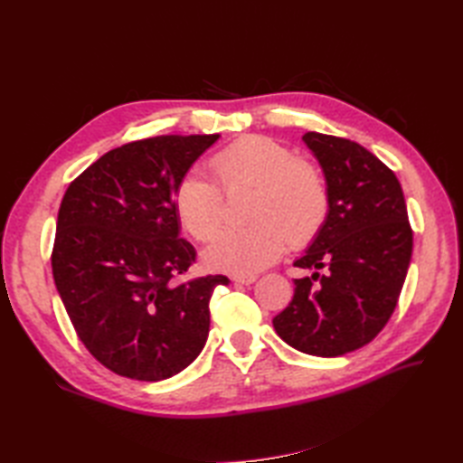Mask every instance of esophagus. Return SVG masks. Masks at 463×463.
<instances>
[{"label":"esophagus","mask_w":463,"mask_h":463,"mask_svg":"<svg viewBox=\"0 0 463 463\" xmlns=\"http://www.w3.org/2000/svg\"><path fill=\"white\" fill-rule=\"evenodd\" d=\"M232 280L237 284H252L257 280V274H234Z\"/></svg>","instance_id":"esophagus-1"}]
</instances>
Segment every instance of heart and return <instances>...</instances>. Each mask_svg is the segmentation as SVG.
<instances>
[{
    "label": "heart",
    "instance_id": "heart-1",
    "mask_svg": "<svg viewBox=\"0 0 463 463\" xmlns=\"http://www.w3.org/2000/svg\"><path fill=\"white\" fill-rule=\"evenodd\" d=\"M211 171L234 194L252 189L249 226L221 231L204 250L213 270L250 274L277 260L287 241L304 247L330 214V186L317 165L298 159L270 137H244L213 155ZM221 185V186H222ZM220 186V187H221ZM203 175H184L175 189V214L194 241H209L224 219V194Z\"/></svg>",
    "mask_w": 463,
    "mask_h": 463
}]
</instances>
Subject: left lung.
Wrapping results in <instances>:
<instances>
[{"label": "left lung", "instance_id": "8db88e82", "mask_svg": "<svg viewBox=\"0 0 463 463\" xmlns=\"http://www.w3.org/2000/svg\"><path fill=\"white\" fill-rule=\"evenodd\" d=\"M330 186V214L294 267V297L274 330L310 356L336 358L366 346L386 326L411 259V226L400 181L376 155L342 137L308 131Z\"/></svg>", "mask_w": 463, "mask_h": 463}]
</instances>
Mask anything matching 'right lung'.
<instances>
[{
	"mask_svg": "<svg viewBox=\"0 0 463 463\" xmlns=\"http://www.w3.org/2000/svg\"><path fill=\"white\" fill-rule=\"evenodd\" d=\"M219 135L125 143L67 186L52 270L77 338L119 376L159 382L199 356L222 274L184 277L196 260L179 237L175 189Z\"/></svg>",
	"mask_w": 463,
	"mask_h": 463,
	"instance_id": "add662e5",
	"label": "right lung"
}]
</instances>
